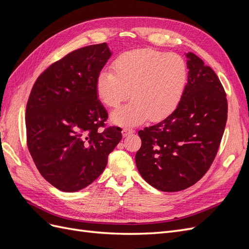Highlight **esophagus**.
<instances>
[{
    "label": "esophagus",
    "mask_w": 249,
    "mask_h": 249,
    "mask_svg": "<svg viewBox=\"0 0 249 249\" xmlns=\"http://www.w3.org/2000/svg\"><path fill=\"white\" fill-rule=\"evenodd\" d=\"M135 131L133 130V129H130V127H124L123 129V136L124 137H126V136H129L130 134H133Z\"/></svg>",
    "instance_id": "obj_1"
}]
</instances>
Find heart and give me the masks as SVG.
Masks as SVG:
<instances>
[{
	"label": "heart",
	"instance_id": "1",
	"mask_svg": "<svg viewBox=\"0 0 249 249\" xmlns=\"http://www.w3.org/2000/svg\"><path fill=\"white\" fill-rule=\"evenodd\" d=\"M112 71H102L96 80V92L103 103L117 108L130 94L134 99L111 114L112 122L118 124L168 116L182 99L188 77L182 57L152 49L124 53L113 62Z\"/></svg>",
	"mask_w": 249,
	"mask_h": 249
}]
</instances>
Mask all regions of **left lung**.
<instances>
[{"label":"left lung","mask_w":249,"mask_h":249,"mask_svg":"<svg viewBox=\"0 0 249 249\" xmlns=\"http://www.w3.org/2000/svg\"><path fill=\"white\" fill-rule=\"evenodd\" d=\"M186 56L188 82L177 109L138 132V171L149 185L164 192L187 189L206 175L228 119L227 94L217 74L193 53Z\"/></svg>","instance_id":"obj_1"}]
</instances>
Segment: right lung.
Here are the masks:
<instances>
[{
	"instance_id": "1",
	"label": "right lung",
	"mask_w": 249,
	"mask_h": 249,
	"mask_svg": "<svg viewBox=\"0 0 249 249\" xmlns=\"http://www.w3.org/2000/svg\"><path fill=\"white\" fill-rule=\"evenodd\" d=\"M112 53L107 43L78 49L50 65L34 83L26 108L27 145L44 179L64 192L91 184L122 140L107 126L96 80Z\"/></svg>"
}]
</instances>
